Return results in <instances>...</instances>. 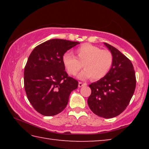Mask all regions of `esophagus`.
Segmentation results:
<instances>
[{"instance_id":"34e87169","label":"esophagus","mask_w":149,"mask_h":149,"mask_svg":"<svg viewBox=\"0 0 149 149\" xmlns=\"http://www.w3.org/2000/svg\"><path fill=\"white\" fill-rule=\"evenodd\" d=\"M85 85H87V84H85V83L79 82V84H78V87H81L83 86H85Z\"/></svg>"}]
</instances>
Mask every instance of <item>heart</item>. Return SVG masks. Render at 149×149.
Returning <instances> with one entry per match:
<instances>
[{"instance_id": "1", "label": "heart", "mask_w": 149, "mask_h": 149, "mask_svg": "<svg viewBox=\"0 0 149 149\" xmlns=\"http://www.w3.org/2000/svg\"><path fill=\"white\" fill-rule=\"evenodd\" d=\"M75 54L77 59L68 52L65 53L62 58V63L71 75H76L83 65L85 69L78 75L81 79H102L110 72L114 62L110 51L91 44L82 45L75 50Z\"/></svg>"}]
</instances>
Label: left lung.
Returning <instances> with one entry per match:
<instances>
[{
	"label": "left lung",
	"mask_w": 149,
	"mask_h": 149,
	"mask_svg": "<svg viewBox=\"0 0 149 149\" xmlns=\"http://www.w3.org/2000/svg\"><path fill=\"white\" fill-rule=\"evenodd\" d=\"M113 55V65L104 77L89 85L88 105L96 115L112 118L120 115L134 93L136 77L132 62L115 47L104 42Z\"/></svg>",
	"instance_id": "left-lung-1"
}]
</instances>
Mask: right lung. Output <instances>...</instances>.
I'll return each mask as SVG.
<instances>
[{"instance_id": "add662e5", "label": "right lung", "mask_w": 149, "mask_h": 149, "mask_svg": "<svg viewBox=\"0 0 149 149\" xmlns=\"http://www.w3.org/2000/svg\"><path fill=\"white\" fill-rule=\"evenodd\" d=\"M79 42L53 39L37 46L24 70V87L27 99L40 114L51 116L64 110L78 81L65 71L62 58Z\"/></svg>"}]
</instances>
